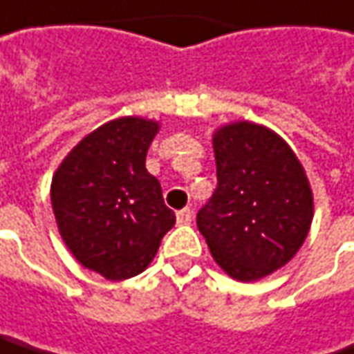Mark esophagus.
<instances>
[{"mask_svg":"<svg viewBox=\"0 0 354 354\" xmlns=\"http://www.w3.org/2000/svg\"><path fill=\"white\" fill-rule=\"evenodd\" d=\"M176 218H178V225H190V221H192V210L190 209L178 210Z\"/></svg>","mask_w":354,"mask_h":354,"instance_id":"obj_1","label":"esophagus"}]
</instances>
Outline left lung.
Listing matches in <instances>:
<instances>
[{"label":"left lung","mask_w":354,"mask_h":354,"mask_svg":"<svg viewBox=\"0 0 354 354\" xmlns=\"http://www.w3.org/2000/svg\"><path fill=\"white\" fill-rule=\"evenodd\" d=\"M216 192L196 225L216 266L237 281H257L300 251L314 218V192L288 142L253 121L212 133Z\"/></svg>","instance_id":"left-lung-1"}]
</instances>
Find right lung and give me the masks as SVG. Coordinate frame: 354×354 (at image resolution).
I'll list each match as a JSON object with an SVG mask.
<instances>
[{
	"mask_svg": "<svg viewBox=\"0 0 354 354\" xmlns=\"http://www.w3.org/2000/svg\"><path fill=\"white\" fill-rule=\"evenodd\" d=\"M160 121L117 117L86 133L52 174L58 233L82 268L107 279L142 273L176 216L164 205L145 153Z\"/></svg>",
	"mask_w": 354,
	"mask_h": 354,
	"instance_id": "right-lung-1",
	"label": "right lung"
}]
</instances>
